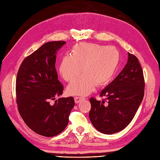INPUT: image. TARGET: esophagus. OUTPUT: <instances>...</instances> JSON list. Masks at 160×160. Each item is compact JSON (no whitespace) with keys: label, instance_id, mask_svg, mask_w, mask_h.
Returning a JSON list of instances; mask_svg holds the SVG:
<instances>
[{"label":"esophagus","instance_id":"obj_1","mask_svg":"<svg viewBox=\"0 0 160 160\" xmlns=\"http://www.w3.org/2000/svg\"><path fill=\"white\" fill-rule=\"evenodd\" d=\"M82 100V98L81 97H75L74 98V100H75V102H76V104L79 103Z\"/></svg>","mask_w":160,"mask_h":160}]
</instances>
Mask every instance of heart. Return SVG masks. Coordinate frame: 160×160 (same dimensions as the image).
<instances>
[{"mask_svg":"<svg viewBox=\"0 0 160 160\" xmlns=\"http://www.w3.org/2000/svg\"><path fill=\"white\" fill-rule=\"evenodd\" d=\"M120 53L112 46L92 43H81L75 45L71 55L62 57L59 65L60 76L67 82L78 79L67 87L69 95L87 96L98 87L110 82L118 67Z\"/></svg>","mask_w":160,"mask_h":160,"instance_id":"heart-1","label":"heart"}]
</instances>
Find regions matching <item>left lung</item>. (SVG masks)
Here are the masks:
<instances>
[{"label": "left lung", "instance_id": "8db88e82", "mask_svg": "<svg viewBox=\"0 0 160 160\" xmlns=\"http://www.w3.org/2000/svg\"><path fill=\"white\" fill-rule=\"evenodd\" d=\"M128 61L115 79L102 91L99 101L90 98L89 119L93 127L104 134H113L129 124L144 94L143 71L136 56L128 53Z\"/></svg>", "mask_w": 160, "mask_h": 160}]
</instances>
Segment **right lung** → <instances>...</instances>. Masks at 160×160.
<instances>
[{"label": "right lung", "instance_id": "add662e5", "mask_svg": "<svg viewBox=\"0 0 160 160\" xmlns=\"http://www.w3.org/2000/svg\"><path fill=\"white\" fill-rule=\"evenodd\" d=\"M66 42L44 44L22 61L17 73L16 102L25 123L36 133L53 137L62 132L74 107L72 97L60 98L62 84L58 80L56 53Z\"/></svg>", "mask_w": 160, "mask_h": 160}]
</instances>
